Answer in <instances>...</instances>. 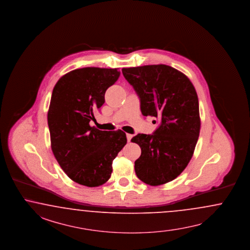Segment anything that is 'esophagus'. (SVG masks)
I'll return each instance as SVG.
<instances>
[{
  "label": "esophagus",
  "instance_id": "esophagus-1",
  "mask_svg": "<svg viewBox=\"0 0 250 250\" xmlns=\"http://www.w3.org/2000/svg\"><path fill=\"white\" fill-rule=\"evenodd\" d=\"M131 138H132V135H131V134H129V133H128V134H127V140H128V142H130V140H131Z\"/></svg>",
  "mask_w": 250,
  "mask_h": 250
}]
</instances>
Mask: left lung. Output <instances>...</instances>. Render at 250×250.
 <instances>
[{
	"mask_svg": "<svg viewBox=\"0 0 250 250\" xmlns=\"http://www.w3.org/2000/svg\"><path fill=\"white\" fill-rule=\"evenodd\" d=\"M122 73L140 97L142 114L161 121L153 134L131 139L142 150L135 173L145 184H166L183 172L193 155L201 129L197 92L184 73L168 65L123 68Z\"/></svg>",
	"mask_w": 250,
	"mask_h": 250,
	"instance_id": "obj_1",
	"label": "left lung"
}]
</instances>
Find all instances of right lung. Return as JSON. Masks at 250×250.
<instances>
[{
    "label": "right lung",
    "instance_id": "obj_1",
    "mask_svg": "<svg viewBox=\"0 0 250 250\" xmlns=\"http://www.w3.org/2000/svg\"><path fill=\"white\" fill-rule=\"evenodd\" d=\"M120 74L118 68L76 69L62 76L52 91L48 111L51 150L65 174L80 185L105 183L113 160L127 144L121 129L110 132L89 124Z\"/></svg>",
    "mask_w": 250,
    "mask_h": 250
}]
</instances>
